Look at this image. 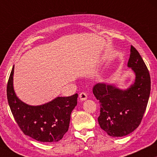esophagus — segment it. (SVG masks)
Masks as SVG:
<instances>
[{
  "label": "esophagus",
  "mask_w": 157,
  "mask_h": 157,
  "mask_svg": "<svg viewBox=\"0 0 157 157\" xmlns=\"http://www.w3.org/2000/svg\"><path fill=\"white\" fill-rule=\"evenodd\" d=\"M79 98H80V100L81 101H84L87 100V98H88V96H87V94L86 93H81L79 94Z\"/></svg>",
  "instance_id": "obj_1"
}]
</instances>
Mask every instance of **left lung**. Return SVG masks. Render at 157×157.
<instances>
[{
    "instance_id": "1",
    "label": "left lung",
    "mask_w": 157,
    "mask_h": 157,
    "mask_svg": "<svg viewBox=\"0 0 157 157\" xmlns=\"http://www.w3.org/2000/svg\"><path fill=\"white\" fill-rule=\"evenodd\" d=\"M128 67L136 75L133 83L126 89L115 84L98 83L93 88L100 102L98 122L100 128L112 137H123L134 131L143 119L151 90V79L143 58L133 46Z\"/></svg>"
}]
</instances>
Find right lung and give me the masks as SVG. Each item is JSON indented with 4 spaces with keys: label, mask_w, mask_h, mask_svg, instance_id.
Returning <instances> with one entry per match:
<instances>
[{
    "label": "right lung",
    "mask_w": 157,
    "mask_h": 157,
    "mask_svg": "<svg viewBox=\"0 0 157 157\" xmlns=\"http://www.w3.org/2000/svg\"><path fill=\"white\" fill-rule=\"evenodd\" d=\"M14 66L7 86V98L12 114L26 136L42 143H55L68 131L71 113L77 105L78 94L57 97L43 105L32 106L20 100L13 87Z\"/></svg>",
    "instance_id": "1"
}]
</instances>
